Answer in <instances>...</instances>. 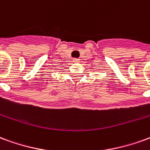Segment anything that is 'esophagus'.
<instances>
[{"mask_svg": "<svg viewBox=\"0 0 150 150\" xmlns=\"http://www.w3.org/2000/svg\"><path fill=\"white\" fill-rule=\"evenodd\" d=\"M73 62H79V59H73Z\"/></svg>", "mask_w": 150, "mask_h": 150, "instance_id": "obj_1", "label": "esophagus"}]
</instances>
